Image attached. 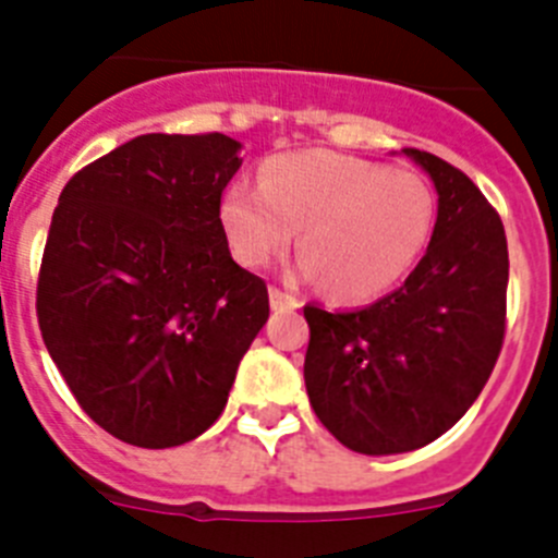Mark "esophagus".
Here are the masks:
<instances>
[{"instance_id":"obj_1","label":"esophagus","mask_w":558,"mask_h":558,"mask_svg":"<svg viewBox=\"0 0 558 558\" xmlns=\"http://www.w3.org/2000/svg\"><path fill=\"white\" fill-rule=\"evenodd\" d=\"M270 307L274 310H295L299 307V299L279 288H270Z\"/></svg>"}]
</instances>
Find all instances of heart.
Segmentation results:
<instances>
[{"label":"heart","mask_w":558,"mask_h":558,"mask_svg":"<svg viewBox=\"0 0 558 558\" xmlns=\"http://www.w3.org/2000/svg\"><path fill=\"white\" fill-rule=\"evenodd\" d=\"M433 220L436 198L418 172L332 150L274 156L259 190L231 184L220 201V223L240 263L263 268L302 231L295 276L322 279L329 295L347 302H366L405 279Z\"/></svg>","instance_id":"obj_1"}]
</instances>
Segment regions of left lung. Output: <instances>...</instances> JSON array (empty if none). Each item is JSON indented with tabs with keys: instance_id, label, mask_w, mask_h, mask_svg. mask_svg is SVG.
<instances>
[{
	"instance_id": "obj_1",
	"label": "left lung",
	"mask_w": 558,
	"mask_h": 558,
	"mask_svg": "<svg viewBox=\"0 0 558 558\" xmlns=\"http://www.w3.org/2000/svg\"><path fill=\"white\" fill-rule=\"evenodd\" d=\"M438 192L430 245L402 288L352 313L304 307L315 416L363 456L411 452L450 430L483 391L506 335L502 220L458 167L405 147Z\"/></svg>"
}]
</instances>
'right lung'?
I'll return each mask as SVG.
<instances>
[{"label":"right lung","mask_w":558,"mask_h":558,"mask_svg":"<svg viewBox=\"0 0 558 558\" xmlns=\"http://www.w3.org/2000/svg\"><path fill=\"white\" fill-rule=\"evenodd\" d=\"M240 147L226 133H145L58 198L38 327L83 411L125 445L165 450L209 430L268 322V288L231 259L220 223Z\"/></svg>","instance_id":"add662e5"}]
</instances>
